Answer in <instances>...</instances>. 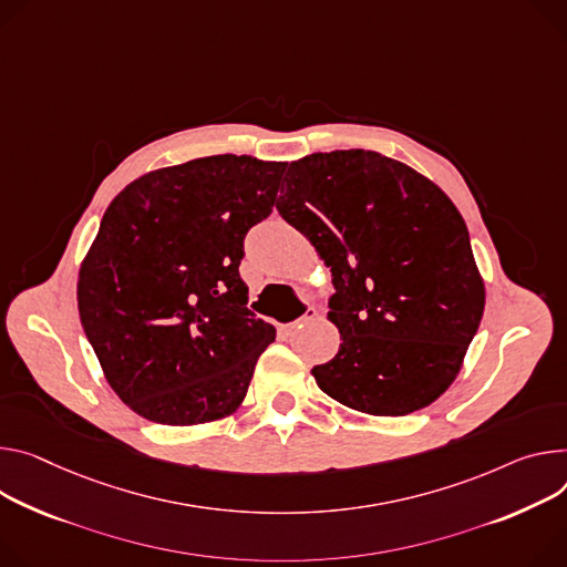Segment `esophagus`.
Segmentation results:
<instances>
[{"label": "esophagus", "instance_id": "34e87169", "mask_svg": "<svg viewBox=\"0 0 567 567\" xmlns=\"http://www.w3.org/2000/svg\"><path fill=\"white\" fill-rule=\"evenodd\" d=\"M317 310L315 307H305V312H302V317L300 319H296V321H289V323H280L278 326V330L282 332V334H291L296 328H300L302 323H307V321H315L317 319Z\"/></svg>", "mask_w": 567, "mask_h": 567}]
</instances>
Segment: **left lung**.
<instances>
[{
	"instance_id": "left-lung-1",
	"label": "left lung",
	"mask_w": 567,
	"mask_h": 567,
	"mask_svg": "<svg viewBox=\"0 0 567 567\" xmlns=\"http://www.w3.org/2000/svg\"><path fill=\"white\" fill-rule=\"evenodd\" d=\"M276 208L332 271L328 319L341 346L312 369L337 402L406 416L456 378L482 315L484 280L468 228L425 176L350 148L289 165Z\"/></svg>"
}]
</instances>
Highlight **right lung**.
Wrapping results in <instances>:
<instances>
[{
	"label": "right lung",
	"instance_id": "add662e5",
	"mask_svg": "<svg viewBox=\"0 0 567 567\" xmlns=\"http://www.w3.org/2000/svg\"><path fill=\"white\" fill-rule=\"evenodd\" d=\"M287 163L210 156L144 174L109 205L79 271L81 326L113 391L163 425L241 404L276 328L248 307L246 233Z\"/></svg>",
	"mask_w": 567,
	"mask_h": 567
}]
</instances>
